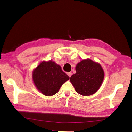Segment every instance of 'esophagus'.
I'll return each instance as SVG.
<instances>
[{
    "instance_id": "34e87169",
    "label": "esophagus",
    "mask_w": 132,
    "mask_h": 132,
    "mask_svg": "<svg viewBox=\"0 0 132 132\" xmlns=\"http://www.w3.org/2000/svg\"><path fill=\"white\" fill-rule=\"evenodd\" d=\"M67 74L68 75V76L70 78L71 77V75H72V73L71 72H68V73H67Z\"/></svg>"
}]
</instances>
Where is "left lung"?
<instances>
[{
  "label": "left lung",
  "instance_id": "8db88e82",
  "mask_svg": "<svg viewBox=\"0 0 132 132\" xmlns=\"http://www.w3.org/2000/svg\"><path fill=\"white\" fill-rule=\"evenodd\" d=\"M76 73L70 77L75 91L83 96H89L97 91L104 78V72L99 63L90 59L83 60L75 67Z\"/></svg>",
  "mask_w": 132,
  "mask_h": 132
}]
</instances>
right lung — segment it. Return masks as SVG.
<instances>
[{"mask_svg":"<svg viewBox=\"0 0 132 132\" xmlns=\"http://www.w3.org/2000/svg\"><path fill=\"white\" fill-rule=\"evenodd\" d=\"M33 81L36 88L45 96L57 94L70 78L61 67L52 61H43L33 71Z\"/></svg>","mask_w":132,"mask_h":132,"instance_id":"1","label":"right lung"}]
</instances>
